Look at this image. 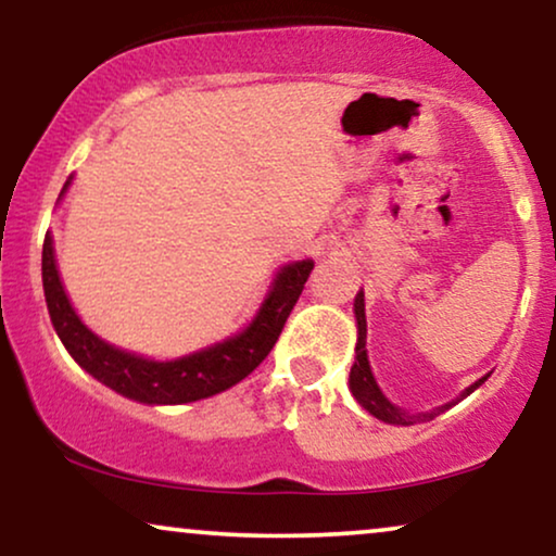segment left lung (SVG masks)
<instances>
[{"mask_svg": "<svg viewBox=\"0 0 556 556\" xmlns=\"http://www.w3.org/2000/svg\"><path fill=\"white\" fill-rule=\"evenodd\" d=\"M354 314H356V329H359V339H356V359H354V367H352V375H349V387H352V394L356 397V402L367 409L369 415H375L377 420L382 422H392V425H413V422H420L428 417L432 420L438 413H443V409L453 407L455 402L451 405H443L435 413H428V415H407L402 413L392 405L390 400L384 397L382 392H379V387L375 382V377H371V369H369V359H367V318H364V293L359 291L356 293V301H354ZM483 379H478L476 384H470L466 392H463V397H468L470 392L476 390L478 384H483Z\"/></svg>", "mask_w": 556, "mask_h": 556, "instance_id": "left-lung-1", "label": "left lung"}]
</instances>
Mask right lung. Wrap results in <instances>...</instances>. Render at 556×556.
<instances>
[{
    "mask_svg": "<svg viewBox=\"0 0 556 556\" xmlns=\"http://www.w3.org/2000/svg\"><path fill=\"white\" fill-rule=\"evenodd\" d=\"M311 270H314L311 261L286 265L278 273L276 286L265 299L261 314L238 337L204 349V352L181 356L177 362H149L143 356H134L105 344L83 326L67 301L63 283H60L50 235H45L42 242L45 301H48L52 326H55L60 341L73 359L96 379L126 397L147 402V405H179V402L212 397V394L245 379L276 346Z\"/></svg>",
    "mask_w": 556,
    "mask_h": 556,
    "instance_id": "1",
    "label": "right lung"
}]
</instances>
